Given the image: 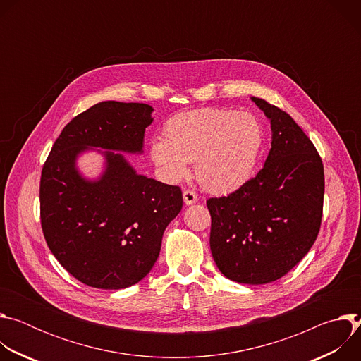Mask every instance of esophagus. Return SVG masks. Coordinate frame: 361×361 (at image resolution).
Wrapping results in <instances>:
<instances>
[{
  "label": "esophagus",
  "instance_id": "obj_1",
  "mask_svg": "<svg viewBox=\"0 0 361 361\" xmlns=\"http://www.w3.org/2000/svg\"><path fill=\"white\" fill-rule=\"evenodd\" d=\"M183 198H184V204H185V205H191V204L197 202V200H198L197 194L192 192V191H190V190H187V191L183 192Z\"/></svg>",
  "mask_w": 361,
  "mask_h": 361
}]
</instances>
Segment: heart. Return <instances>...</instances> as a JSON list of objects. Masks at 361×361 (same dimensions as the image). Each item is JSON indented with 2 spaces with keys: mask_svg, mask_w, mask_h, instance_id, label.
<instances>
[{
  "mask_svg": "<svg viewBox=\"0 0 361 361\" xmlns=\"http://www.w3.org/2000/svg\"><path fill=\"white\" fill-rule=\"evenodd\" d=\"M166 138L151 142V157L171 181L190 174L195 163L200 185L214 194L238 190L252 176L266 131L260 118L230 109H197L173 116Z\"/></svg>",
  "mask_w": 361,
  "mask_h": 361,
  "instance_id": "heart-1",
  "label": "heart"
}]
</instances>
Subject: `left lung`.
I'll use <instances>...</instances> for the list:
<instances>
[{
  "instance_id": "left-lung-1",
  "label": "left lung",
  "mask_w": 361,
  "mask_h": 361,
  "mask_svg": "<svg viewBox=\"0 0 361 361\" xmlns=\"http://www.w3.org/2000/svg\"><path fill=\"white\" fill-rule=\"evenodd\" d=\"M271 126L264 167L227 197L207 200L210 248L227 279L267 284L286 276L314 244L324 198V169L297 123L251 97Z\"/></svg>"
}]
</instances>
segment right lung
<instances>
[{
  "label": "right lung",
  "instance_id": "obj_1",
  "mask_svg": "<svg viewBox=\"0 0 361 361\" xmlns=\"http://www.w3.org/2000/svg\"><path fill=\"white\" fill-rule=\"evenodd\" d=\"M152 111L142 102H98L64 127L42 167L45 241L60 264L90 287L120 290L141 281L181 212L180 187L138 174L123 154L144 152ZM88 150L103 157L95 179L78 167Z\"/></svg>",
  "mask_w": 361,
  "mask_h": 361
}]
</instances>
